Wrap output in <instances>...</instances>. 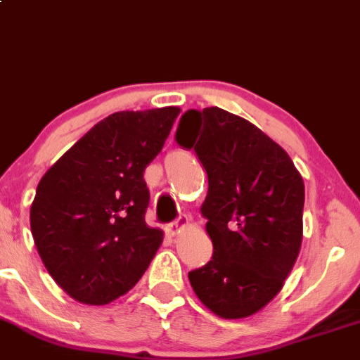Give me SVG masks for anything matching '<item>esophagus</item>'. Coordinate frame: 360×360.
Segmentation results:
<instances>
[{"instance_id":"esophagus-1","label":"esophagus","mask_w":360,"mask_h":360,"mask_svg":"<svg viewBox=\"0 0 360 360\" xmlns=\"http://www.w3.org/2000/svg\"><path fill=\"white\" fill-rule=\"evenodd\" d=\"M187 224H188L187 216H180L176 221H173V223L167 224V228H165V229H167V233L169 234V236H175V234H179L180 229L185 228Z\"/></svg>"}]
</instances>
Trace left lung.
Returning a JSON list of instances; mask_svg holds the SVG:
<instances>
[{"label": "left lung", "mask_w": 360, "mask_h": 360, "mask_svg": "<svg viewBox=\"0 0 360 360\" xmlns=\"http://www.w3.org/2000/svg\"><path fill=\"white\" fill-rule=\"evenodd\" d=\"M175 141L195 151L209 180L200 211L214 252L188 272L193 292L217 316H252L277 296L300 255V172L260 129L219 107L185 112Z\"/></svg>", "instance_id": "obj_1"}]
</instances>
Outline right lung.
I'll return each instance as SVG.
<instances>
[{
  "label": "right lung",
  "instance_id": "1",
  "mask_svg": "<svg viewBox=\"0 0 360 360\" xmlns=\"http://www.w3.org/2000/svg\"><path fill=\"white\" fill-rule=\"evenodd\" d=\"M180 108L115 112L64 153L40 180L30 228L47 272L72 300L108 304L137 284L163 241L144 221V169Z\"/></svg>",
  "mask_w": 360,
  "mask_h": 360
}]
</instances>
